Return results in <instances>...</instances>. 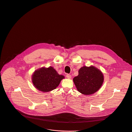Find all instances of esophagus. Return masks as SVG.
<instances>
[{"label": "esophagus", "instance_id": "1", "mask_svg": "<svg viewBox=\"0 0 132 132\" xmlns=\"http://www.w3.org/2000/svg\"><path fill=\"white\" fill-rule=\"evenodd\" d=\"M66 77H67V78H68V79H70V78H71V76L70 75L67 73V74H66Z\"/></svg>", "mask_w": 132, "mask_h": 132}]
</instances>
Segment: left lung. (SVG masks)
<instances>
[{"label": "left lung", "instance_id": "obj_1", "mask_svg": "<svg viewBox=\"0 0 132 132\" xmlns=\"http://www.w3.org/2000/svg\"><path fill=\"white\" fill-rule=\"evenodd\" d=\"M78 73V76L75 77L73 81L79 92L91 95L100 89L104 81L103 75L100 70L93 66H83Z\"/></svg>", "mask_w": 132, "mask_h": 132}]
</instances>
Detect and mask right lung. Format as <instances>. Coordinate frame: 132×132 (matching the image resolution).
<instances>
[{
  "instance_id": "obj_1",
  "label": "right lung",
  "mask_w": 132,
  "mask_h": 132,
  "mask_svg": "<svg viewBox=\"0 0 132 132\" xmlns=\"http://www.w3.org/2000/svg\"><path fill=\"white\" fill-rule=\"evenodd\" d=\"M65 77L60 75L52 67H43L36 70L32 75V82L38 90L50 92L56 88Z\"/></svg>"
}]
</instances>
